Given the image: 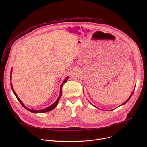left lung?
<instances>
[{"label": "left lung", "instance_id": "1", "mask_svg": "<svg viewBox=\"0 0 147 147\" xmlns=\"http://www.w3.org/2000/svg\"><path fill=\"white\" fill-rule=\"evenodd\" d=\"M134 91H133V92H132V93H131V95H130V97H129V98H128V99H127V100H126V101H125V102H124V103H123V104H121V105H124V104H125V103H126V102H127V101H128V100H129V99H130V98H131V96H132V95H133V92H134Z\"/></svg>", "mask_w": 147, "mask_h": 147}]
</instances>
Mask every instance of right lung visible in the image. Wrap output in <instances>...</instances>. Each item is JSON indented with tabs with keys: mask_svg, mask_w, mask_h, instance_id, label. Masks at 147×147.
Returning a JSON list of instances; mask_svg holds the SVG:
<instances>
[{
	"mask_svg": "<svg viewBox=\"0 0 147 147\" xmlns=\"http://www.w3.org/2000/svg\"><path fill=\"white\" fill-rule=\"evenodd\" d=\"M11 72H12V69H11V70L10 76L11 75ZM10 80H11V76H10ZM67 80H68V77H67L65 78V80H64V81L63 82V83L61 84V86H60V95L59 96V97H58L57 99L56 100V101L53 104H52V105H51L50 107H48V108H45V109H44L38 110H38H32V109H28V108H27V107L24 105L23 103V102H22V101H21V100L18 98L17 94H16V92H14V90H13V86H12L11 82H10V85H11V87L12 91H13V93L14 94L16 97L17 98V99H18V100L20 102V103H21V105H22L25 109H26L28 110V111H30V112H32V113H45V112H49V111L52 110L53 109H54V108L57 106V103H58V102H59V100H60V97H61V94H62V87H63V86L64 84L67 81Z\"/></svg>",
	"mask_w": 147,
	"mask_h": 147,
	"instance_id": "add662e5",
	"label": "right lung"
}]
</instances>
